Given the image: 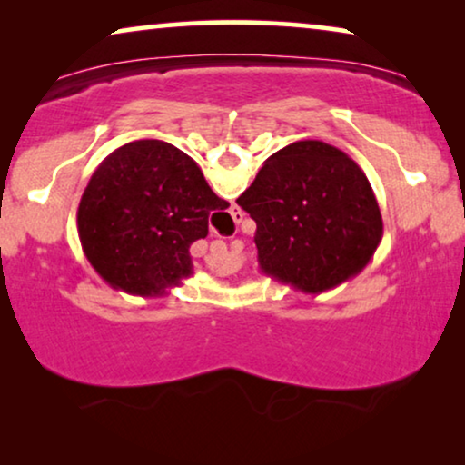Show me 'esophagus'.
<instances>
[{
  "instance_id": "34e87169",
  "label": "esophagus",
  "mask_w": 465,
  "mask_h": 465,
  "mask_svg": "<svg viewBox=\"0 0 465 465\" xmlns=\"http://www.w3.org/2000/svg\"><path fill=\"white\" fill-rule=\"evenodd\" d=\"M231 215H232V220L237 222V224H239V222H243V218H245V213L241 212L239 207H232V209H231Z\"/></svg>"
}]
</instances>
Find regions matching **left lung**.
<instances>
[{
    "instance_id": "left-lung-1",
    "label": "left lung",
    "mask_w": 465,
    "mask_h": 465,
    "mask_svg": "<svg viewBox=\"0 0 465 465\" xmlns=\"http://www.w3.org/2000/svg\"><path fill=\"white\" fill-rule=\"evenodd\" d=\"M237 203L256 222L260 271L307 294H322L364 271L383 237L364 171L317 139L266 158Z\"/></svg>"
}]
</instances>
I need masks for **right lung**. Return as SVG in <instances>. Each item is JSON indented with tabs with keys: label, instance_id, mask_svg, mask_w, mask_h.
I'll return each instance as SVG.
<instances>
[{
	"label": "right lung",
	"instance_id": "obj_1",
	"mask_svg": "<svg viewBox=\"0 0 465 465\" xmlns=\"http://www.w3.org/2000/svg\"><path fill=\"white\" fill-rule=\"evenodd\" d=\"M228 201L193 158L161 139L120 145L94 169L78 207L82 250L112 288L163 296L193 275L190 245Z\"/></svg>",
	"mask_w": 465,
	"mask_h": 465
}]
</instances>
